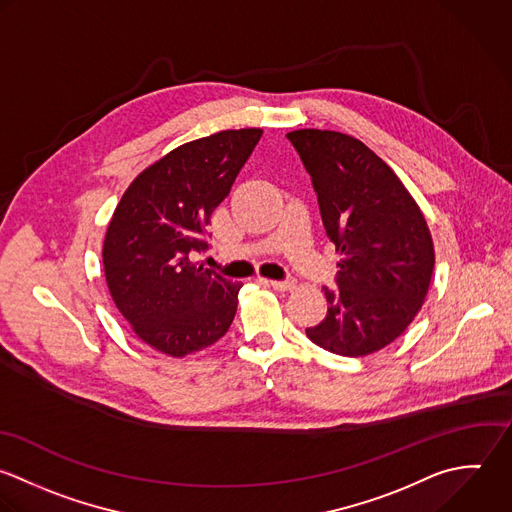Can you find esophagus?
<instances>
[{
	"label": "esophagus",
	"mask_w": 512,
	"mask_h": 512,
	"mask_svg": "<svg viewBox=\"0 0 512 512\" xmlns=\"http://www.w3.org/2000/svg\"><path fill=\"white\" fill-rule=\"evenodd\" d=\"M267 285L273 287L275 291H291L295 287V283L289 279L287 281H267Z\"/></svg>",
	"instance_id": "esophagus-1"
}]
</instances>
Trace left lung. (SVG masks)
<instances>
[{
	"instance_id": "left-lung-1",
	"label": "left lung",
	"mask_w": 512,
	"mask_h": 512,
	"mask_svg": "<svg viewBox=\"0 0 512 512\" xmlns=\"http://www.w3.org/2000/svg\"><path fill=\"white\" fill-rule=\"evenodd\" d=\"M313 179L321 219L341 253L327 315L307 337L341 357L391 345L429 293L435 247L427 219L395 171L363 141L329 129L287 133Z\"/></svg>"
}]
</instances>
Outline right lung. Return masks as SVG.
Segmentation results:
<instances>
[{"label": "right lung", "instance_id": "right-lung-1", "mask_svg": "<svg viewBox=\"0 0 512 512\" xmlns=\"http://www.w3.org/2000/svg\"><path fill=\"white\" fill-rule=\"evenodd\" d=\"M263 129H227L183 143L143 169L107 225L103 271L133 333L169 357L217 343L243 287L191 263L207 249L211 213L253 153Z\"/></svg>", "mask_w": 512, "mask_h": 512}]
</instances>
